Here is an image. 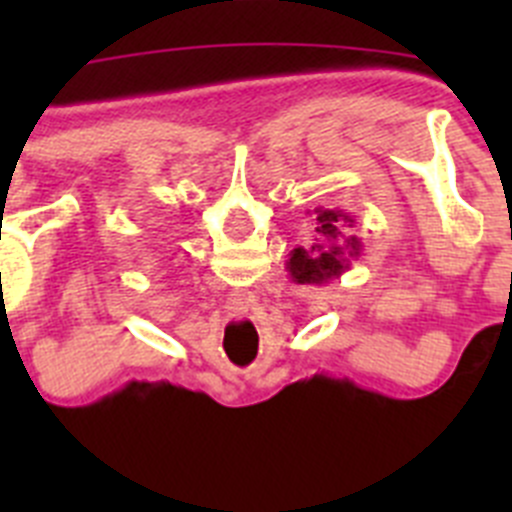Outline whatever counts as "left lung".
<instances>
[{
  "label": "left lung",
  "mask_w": 512,
  "mask_h": 512,
  "mask_svg": "<svg viewBox=\"0 0 512 512\" xmlns=\"http://www.w3.org/2000/svg\"><path fill=\"white\" fill-rule=\"evenodd\" d=\"M312 215H315L312 243L307 248H292L287 259L289 277L297 284H325L338 279L343 271H348L351 259L361 256V238L346 233L354 228V217L338 207L336 210L315 207Z\"/></svg>",
  "instance_id": "left-lung-1"
}]
</instances>
